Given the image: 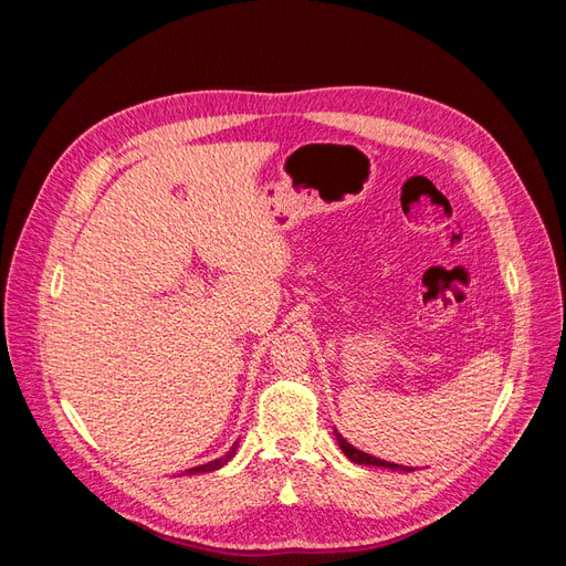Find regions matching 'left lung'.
I'll list each match as a JSON object with an SVG mask.
<instances>
[{
	"instance_id": "1",
	"label": "left lung",
	"mask_w": 566,
	"mask_h": 566,
	"mask_svg": "<svg viewBox=\"0 0 566 566\" xmlns=\"http://www.w3.org/2000/svg\"><path fill=\"white\" fill-rule=\"evenodd\" d=\"M335 439L339 443L342 453H345L352 462H356V465H375V468H385V470H399V472H410L413 468H406V465H397V462H389V460H382V458H375L366 451H358L356 447H352V443L342 437L337 430H335Z\"/></svg>"
}]
</instances>
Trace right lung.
I'll return each mask as SVG.
<instances>
[{"instance_id":"1","label":"right lung","mask_w":566,"mask_h":566,"mask_svg":"<svg viewBox=\"0 0 566 566\" xmlns=\"http://www.w3.org/2000/svg\"><path fill=\"white\" fill-rule=\"evenodd\" d=\"M235 449H238V441L233 443V447L229 449V453L227 455H221V458H214V460H210V462H205V465H198V468H191V470H186L184 474H205V472H214V470H221L227 465V462L235 455Z\"/></svg>"}]
</instances>
